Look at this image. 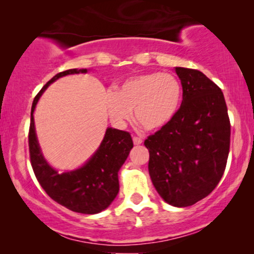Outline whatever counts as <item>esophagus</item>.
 I'll return each mask as SVG.
<instances>
[{"label": "esophagus", "instance_id": "34e87169", "mask_svg": "<svg viewBox=\"0 0 254 254\" xmlns=\"http://www.w3.org/2000/svg\"><path fill=\"white\" fill-rule=\"evenodd\" d=\"M133 142H134V144L135 145H138V144H141L142 142V138L141 137H137V136H133Z\"/></svg>", "mask_w": 254, "mask_h": 254}]
</instances>
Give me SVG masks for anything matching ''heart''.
<instances>
[{
	"mask_svg": "<svg viewBox=\"0 0 254 254\" xmlns=\"http://www.w3.org/2000/svg\"><path fill=\"white\" fill-rule=\"evenodd\" d=\"M183 98L182 84L175 75L149 72L134 76L107 92V113L117 126L123 127L135 119L148 130L168 126L178 113Z\"/></svg>",
	"mask_w": 254,
	"mask_h": 254,
	"instance_id": "obj_1",
	"label": "heart"
}]
</instances>
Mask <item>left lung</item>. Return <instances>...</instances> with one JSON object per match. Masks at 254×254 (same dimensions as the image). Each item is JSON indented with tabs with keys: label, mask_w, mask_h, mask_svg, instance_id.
Masks as SVG:
<instances>
[{
	"label": "left lung",
	"mask_w": 254,
	"mask_h": 254,
	"mask_svg": "<svg viewBox=\"0 0 254 254\" xmlns=\"http://www.w3.org/2000/svg\"><path fill=\"white\" fill-rule=\"evenodd\" d=\"M183 102L168 126L148 136L149 175L165 202L189 207L213 192L230 148L223 92L203 72L177 67Z\"/></svg>",
	"instance_id": "obj_1"
}]
</instances>
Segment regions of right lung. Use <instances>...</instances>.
Wrapping results in <instances>:
<instances>
[{
    "instance_id": "right-lung-1",
    "label": "right lung",
    "mask_w": 254,
    "mask_h": 254,
    "mask_svg": "<svg viewBox=\"0 0 254 254\" xmlns=\"http://www.w3.org/2000/svg\"><path fill=\"white\" fill-rule=\"evenodd\" d=\"M79 72H86V69H69L59 72L34 97L29 129L30 159L40 186L55 202L76 213L97 214L106 209L119 192L118 172L133 148L130 134L116 128H107L98 150L82 168L59 173L45 161L34 129V109L47 86L62 76Z\"/></svg>"
}]
</instances>
